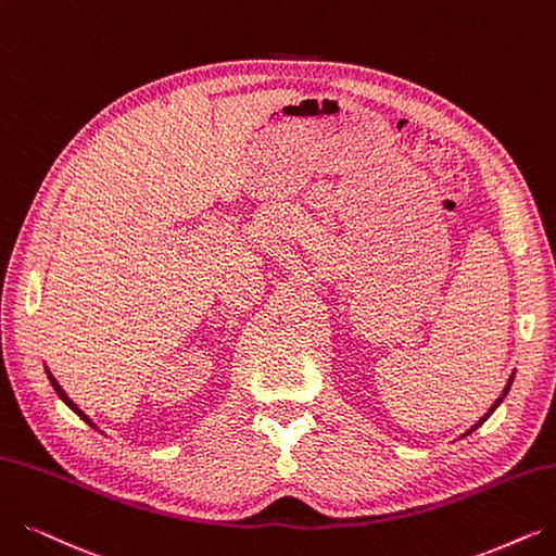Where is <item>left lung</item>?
I'll use <instances>...</instances> for the list:
<instances>
[{
    "mask_svg": "<svg viewBox=\"0 0 556 556\" xmlns=\"http://www.w3.org/2000/svg\"><path fill=\"white\" fill-rule=\"evenodd\" d=\"M514 379H516V369H514V371H510V376H508V383H506V386H504V390H502V394H500V396H497V402H495V404H493V406H491V408H488V413H485V415H483V417H481V419H479V421H477V425H475V427H470V429H468V431H465V433H463V435H460V438H465V435H470V433H472V431H477V429H479V427H481V425H483V421H485V419H488V417H491V415H493V413H495V408H497V406H500V404H502V402H504V396H506V394H508V390H510V383H514Z\"/></svg>",
    "mask_w": 556,
    "mask_h": 556,
    "instance_id": "8db88e82",
    "label": "left lung"
}]
</instances>
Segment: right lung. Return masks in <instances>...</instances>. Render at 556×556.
Instances as JSON below:
<instances>
[{
  "label": "right lung",
  "instance_id": "1",
  "mask_svg": "<svg viewBox=\"0 0 556 556\" xmlns=\"http://www.w3.org/2000/svg\"><path fill=\"white\" fill-rule=\"evenodd\" d=\"M46 374H48V379H50V383H52L54 392L59 394V399H61V402H63L65 406H68V408H71V410H73L75 415H79V417H81V419L86 421V425H88V427H93V429H98V425H96V421H91V417H88V415H86V413H84V410H81V408H79V406H77V404L73 402V399H71L68 394H65V392H63V388L59 386V381L54 379V376H52V371H50L48 367H46Z\"/></svg>",
  "mask_w": 556,
  "mask_h": 556
}]
</instances>
